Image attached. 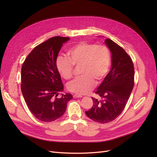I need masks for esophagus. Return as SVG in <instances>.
Here are the masks:
<instances>
[{"label": "esophagus", "mask_w": 157, "mask_h": 157, "mask_svg": "<svg viewBox=\"0 0 157 157\" xmlns=\"http://www.w3.org/2000/svg\"><path fill=\"white\" fill-rule=\"evenodd\" d=\"M82 96H80V95H78V94H74L73 95V98H82Z\"/></svg>", "instance_id": "esophagus-1"}]
</instances>
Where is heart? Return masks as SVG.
<instances>
[{"label": "heart", "mask_w": 157, "mask_h": 157, "mask_svg": "<svg viewBox=\"0 0 157 157\" xmlns=\"http://www.w3.org/2000/svg\"><path fill=\"white\" fill-rule=\"evenodd\" d=\"M70 59L60 56L56 59V67L61 77L66 80L73 77L74 65L80 67L81 77L68 83L70 92L86 94L94 88L96 81L105 78L111 65V55L105 46L86 42H79L69 50Z\"/></svg>", "instance_id": "obj_1"}]
</instances>
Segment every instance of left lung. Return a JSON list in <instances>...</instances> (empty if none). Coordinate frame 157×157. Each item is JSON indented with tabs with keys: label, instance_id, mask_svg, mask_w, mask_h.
<instances>
[{
	"label": "left lung",
	"instance_id": "left-lung-1",
	"mask_svg": "<svg viewBox=\"0 0 157 157\" xmlns=\"http://www.w3.org/2000/svg\"><path fill=\"white\" fill-rule=\"evenodd\" d=\"M105 43L111 51L112 66L96 92L102 100L92 98L94 105L85 111L90 119L102 124L110 122L121 115L134 85V67L130 57L112 40L107 39Z\"/></svg>",
	"mask_w": 157,
	"mask_h": 157
}]
</instances>
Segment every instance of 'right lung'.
Masks as SVG:
<instances>
[{
    "instance_id": "obj_1",
    "label": "right lung",
    "mask_w": 157,
    "mask_h": 157,
    "mask_svg": "<svg viewBox=\"0 0 157 157\" xmlns=\"http://www.w3.org/2000/svg\"><path fill=\"white\" fill-rule=\"evenodd\" d=\"M70 38L54 36L36 46L27 56L21 67V89L30 111L37 119L54 121L67 109L70 94H61L63 85L56 67V59L63 43Z\"/></svg>"
}]
</instances>
